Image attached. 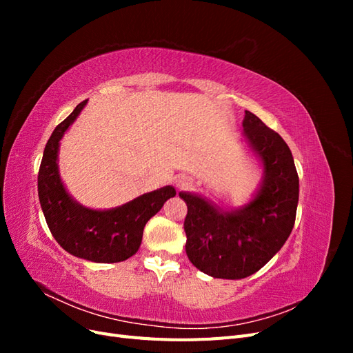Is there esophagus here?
Masks as SVG:
<instances>
[{"instance_id": "esophagus-1", "label": "esophagus", "mask_w": 353, "mask_h": 353, "mask_svg": "<svg viewBox=\"0 0 353 353\" xmlns=\"http://www.w3.org/2000/svg\"><path fill=\"white\" fill-rule=\"evenodd\" d=\"M191 184H193V181L187 175H179L175 178V187L178 190H187L191 187Z\"/></svg>"}]
</instances>
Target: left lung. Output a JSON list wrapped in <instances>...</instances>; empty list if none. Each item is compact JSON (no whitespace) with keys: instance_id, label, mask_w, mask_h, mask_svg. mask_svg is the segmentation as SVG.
I'll list each match as a JSON object with an SVG mask.
<instances>
[{"instance_id":"8db88e82","label":"left lung","mask_w":353,"mask_h":353,"mask_svg":"<svg viewBox=\"0 0 353 353\" xmlns=\"http://www.w3.org/2000/svg\"><path fill=\"white\" fill-rule=\"evenodd\" d=\"M243 131L263 165V181L249 205L223 212L197 194L179 193L188 208L187 256L213 279L240 280L259 271L283 248L296 221L299 176L290 148L248 110Z\"/></svg>"}]
</instances>
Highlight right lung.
<instances>
[{"label":"right lung","instance_id":"obj_1","mask_svg":"<svg viewBox=\"0 0 353 353\" xmlns=\"http://www.w3.org/2000/svg\"><path fill=\"white\" fill-rule=\"evenodd\" d=\"M87 101L79 103L47 141L38 172V197L52 237L66 252L91 262H122L140 249L147 221L176 191L166 185L109 210H92L74 201L60 179L57 156L61 137Z\"/></svg>","mask_w":353,"mask_h":353}]
</instances>
